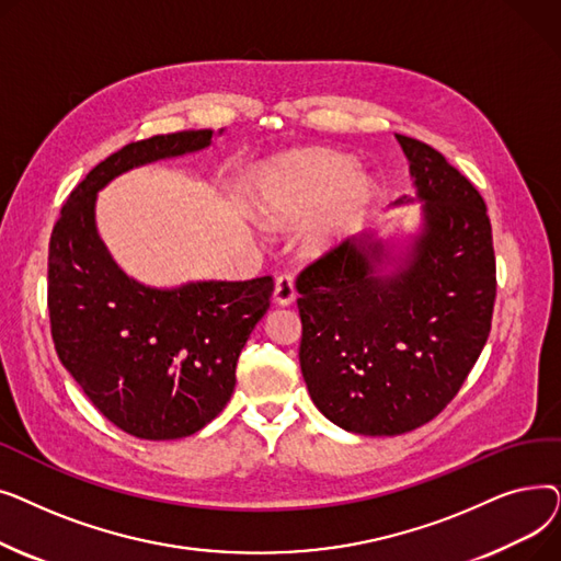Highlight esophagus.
I'll use <instances>...</instances> for the list:
<instances>
[{
  "instance_id": "esophagus-1",
  "label": "esophagus",
  "mask_w": 561,
  "mask_h": 561,
  "mask_svg": "<svg viewBox=\"0 0 561 561\" xmlns=\"http://www.w3.org/2000/svg\"><path fill=\"white\" fill-rule=\"evenodd\" d=\"M296 296H298V293H296V286H293L290 275H279L277 282H275V293H273L275 302L279 307H288V305L296 302Z\"/></svg>"
}]
</instances>
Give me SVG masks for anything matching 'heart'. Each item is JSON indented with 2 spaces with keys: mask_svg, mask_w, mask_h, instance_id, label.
Masks as SVG:
<instances>
[{
  "mask_svg": "<svg viewBox=\"0 0 561 561\" xmlns=\"http://www.w3.org/2000/svg\"><path fill=\"white\" fill-rule=\"evenodd\" d=\"M373 202L362 168L341 154L309 152L271 170L256 191V214L275 227L302 225L305 254L332 252L359 229Z\"/></svg>",
  "mask_w": 561,
  "mask_h": 561,
  "instance_id": "heart-1",
  "label": "heart"
}]
</instances>
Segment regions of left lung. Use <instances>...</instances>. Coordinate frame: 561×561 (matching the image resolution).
<instances>
[{"label":"left lung","instance_id":"obj_1","mask_svg":"<svg viewBox=\"0 0 561 561\" xmlns=\"http://www.w3.org/2000/svg\"><path fill=\"white\" fill-rule=\"evenodd\" d=\"M421 227L411 241L364 233L298 277L300 366L334 425L396 436L457 396L491 332L495 256L486 204L434 147L396 134Z\"/></svg>","mask_w":561,"mask_h":561}]
</instances>
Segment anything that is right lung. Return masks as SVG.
I'll return each instance as SVG.
<instances>
[{"label": "right lung", "mask_w": 561, "mask_h": 561, "mask_svg": "<svg viewBox=\"0 0 561 561\" xmlns=\"http://www.w3.org/2000/svg\"><path fill=\"white\" fill-rule=\"evenodd\" d=\"M211 138V129H197L125 145L70 193L49 239L56 355L115 427L147 440L191 436L220 414L275 284L256 277L159 288L129 277L100 236L98 193L134 168L206 150Z\"/></svg>", "instance_id": "obj_1"}]
</instances>
